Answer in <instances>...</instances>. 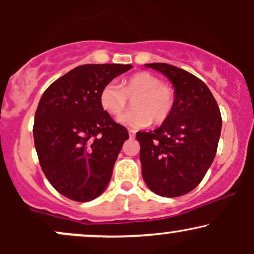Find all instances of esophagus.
I'll use <instances>...</instances> for the list:
<instances>
[{"instance_id": "34e87169", "label": "esophagus", "mask_w": 254, "mask_h": 254, "mask_svg": "<svg viewBox=\"0 0 254 254\" xmlns=\"http://www.w3.org/2000/svg\"><path fill=\"white\" fill-rule=\"evenodd\" d=\"M135 135H136V131L132 130V129H130L129 130V137H130V138H133V137H135Z\"/></svg>"}]
</instances>
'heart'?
Masks as SVG:
<instances>
[{"label":"heart","mask_w":254,"mask_h":254,"mask_svg":"<svg viewBox=\"0 0 254 254\" xmlns=\"http://www.w3.org/2000/svg\"><path fill=\"white\" fill-rule=\"evenodd\" d=\"M133 99V110L119 118V123L127 127H144L151 123H162L173 111L176 104V89L170 83L162 82L157 75L141 71L124 80L122 84L115 81L106 83L100 93L103 109L113 117L124 112Z\"/></svg>","instance_id":"obj_1"}]
</instances>
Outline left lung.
I'll return each mask as SVG.
<instances>
[{
  "label": "left lung",
  "mask_w": 254,
  "mask_h": 254,
  "mask_svg": "<svg viewBox=\"0 0 254 254\" xmlns=\"http://www.w3.org/2000/svg\"><path fill=\"white\" fill-rule=\"evenodd\" d=\"M176 89L173 111L161 127L136 133L142 176L162 197L189 193L202 182L216 155L222 118L210 89L191 72L166 63L145 64Z\"/></svg>",
  "instance_id": "1"
}]
</instances>
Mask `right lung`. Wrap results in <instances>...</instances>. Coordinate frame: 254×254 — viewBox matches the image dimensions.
<instances>
[{
  "instance_id": "right-lung-1",
  "label": "right lung",
  "mask_w": 254,
  "mask_h": 254,
  "mask_svg": "<svg viewBox=\"0 0 254 254\" xmlns=\"http://www.w3.org/2000/svg\"><path fill=\"white\" fill-rule=\"evenodd\" d=\"M131 68V64L78 65L51 83L40 98L34 147L45 177L69 199L89 202L109 185L129 133L104 111L100 93Z\"/></svg>"
}]
</instances>
